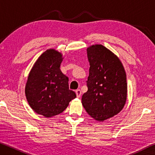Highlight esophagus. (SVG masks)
<instances>
[{
    "label": "esophagus",
    "mask_w": 155,
    "mask_h": 155,
    "mask_svg": "<svg viewBox=\"0 0 155 155\" xmlns=\"http://www.w3.org/2000/svg\"><path fill=\"white\" fill-rule=\"evenodd\" d=\"M75 92H76V95H77V98H80L81 95V91L80 90H76Z\"/></svg>",
    "instance_id": "1"
}]
</instances>
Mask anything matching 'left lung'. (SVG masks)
<instances>
[{
	"label": "left lung",
	"mask_w": 155,
	"mask_h": 155,
	"mask_svg": "<svg viewBox=\"0 0 155 155\" xmlns=\"http://www.w3.org/2000/svg\"><path fill=\"white\" fill-rule=\"evenodd\" d=\"M90 62L88 90L82 96V104L94 120L103 122L122 111L127 98V83L120 59L101 44L87 48Z\"/></svg>",
	"instance_id": "obj_1"
}]
</instances>
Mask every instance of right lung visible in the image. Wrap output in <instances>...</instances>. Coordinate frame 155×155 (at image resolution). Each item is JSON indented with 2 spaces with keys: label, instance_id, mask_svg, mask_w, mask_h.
Segmentation results:
<instances>
[{
  "label": "right lung",
  "instance_id": "1",
  "mask_svg": "<svg viewBox=\"0 0 155 155\" xmlns=\"http://www.w3.org/2000/svg\"><path fill=\"white\" fill-rule=\"evenodd\" d=\"M63 59V54L55 49L46 50L28 74L26 98L31 108L45 117L61 114L76 98L74 91L69 90L68 78L60 70Z\"/></svg>",
  "mask_w": 155,
  "mask_h": 155
}]
</instances>
